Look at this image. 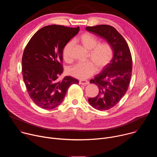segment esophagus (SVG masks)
I'll use <instances>...</instances> for the list:
<instances>
[{
	"instance_id": "obj_1",
	"label": "esophagus",
	"mask_w": 157,
	"mask_h": 157,
	"mask_svg": "<svg viewBox=\"0 0 157 157\" xmlns=\"http://www.w3.org/2000/svg\"><path fill=\"white\" fill-rule=\"evenodd\" d=\"M79 84H82V85H87L89 83V82L86 80H80L79 81Z\"/></svg>"
}]
</instances>
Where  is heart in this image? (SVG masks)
I'll use <instances>...</instances> for the list:
<instances>
[{
	"label": "heart",
	"mask_w": 157,
	"mask_h": 157,
	"mask_svg": "<svg viewBox=\"0 0 157 157\" xmlns=\"http://www.w3.org/2000/svg\"><path fill=\"white\" fill-rule=\"evenodd\" d=\"M82 45L89 51V57L91 61L79 62L71 66L68 70L70 75L80 79H85L93 75L96 70H102L112 61L114 56L113 47L108 43H99L96 37L92 34L86 32L78 39ZM73 42L67 43L63 49V57L65 61L70 63L72 61L70 50Z\"/></svg>",
	"instance_id": "obj_1"
}]
</instances>
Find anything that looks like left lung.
<instances>
[{
  "label": "left lung",
  "instance_id": "obj_1",
  "mask_svg": "<svg viewBox=\"0 0 157 157\" xmlns=\"http://www.w3.org/2000/svg\"><path fill=\"white\" fill-rule=\"evenodd\" d=\"M86 29L105 40L113 47L114 56L90 82L98 86V94L88 101L94 108L106 110L114 107L125 94L132 75L131 53L124 37L113 27L99 25Z\"/></svg>",
  "mask_w": 157,
  "mask_h": 157
}]
</instances>
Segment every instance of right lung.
<instances>
[{
    "mask_svg": "<svg viewBox=\"0 0 157 157\" xmlns=\"http://www.w3.org/2000/svg\"><path fill=\"white\" fill-rule=\"evenodd\" d=\"M79 27L58 25L45 26L37 31L22 56V75L28 94L33 102L44 109H53L63 101L68 87L78 79L63 73V49L76 35Z\"/></svg>",
    "mask_w": 157,
    "mask_h": 157,
    "instance_id": "right-lung-1",
    "label": "right lung"
}]
</instances>
